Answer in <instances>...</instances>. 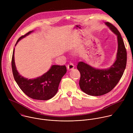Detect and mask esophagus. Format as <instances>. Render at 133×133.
Listing matches in <instances>:
<instances>
[{"instance_id": "34e87169", "label": "esophagus", "mask_w": 133, "mask_h": 133, "mask_svg": "<svg viewBox=\"0 0 133 133\" xmlns=\"http://www.w3.org/2000/svg\"><path fill=\"white\" fill-rule=\"evenodd\" d=\"M74 68V65L72 63H70L67 65V69L68 70H71Z\"/></svg>"}]
</instances>
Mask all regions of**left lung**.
Listing matches in <instances>:
<instances>
[{
	"label": "left lung",
	"instance_id": "obj_1",
	"mask_svg": "<svg viewBox=\"0 0 133 133\" xmlns=\"http://www.w3.org/2000/svg\"><path fill=\"white\" fill-rule=\"evenodd\" d=\"M105 24L117 36L116 61L105 69H96L84 62H78L77 68L81 74L79 86L89 95L101 96L110 91L120 81L126 66L127 52L122 36L112 24L109 22Z\"/></svg>",
	"mask_w": 133,
	"mask_h": 133
}]
</instances>
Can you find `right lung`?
Instances as JSON below:
<instances>
[{
  "mask_svg": "<svg viewBox=\"0 0 133 133\" xmlns=\"http://www.w3.org/2000/svg\"><path fill=\"white\" fill-rule=\"evenodd\" d=\"M32 31H29L21 36L17 41L16 45ZM11 67L14 79L21 90L30 98L41 101L48 100L55 95L58 91L62 78L67 71L65 65H52L42 76L36 79H28L19 75L16 69L14 60V49L11 59Z\"/></svg>",
  "mask_w": 133,
  "mask_h": 133,
  "instance_id": "obj_1",
  "label": "right lung"
}]
</instances>
